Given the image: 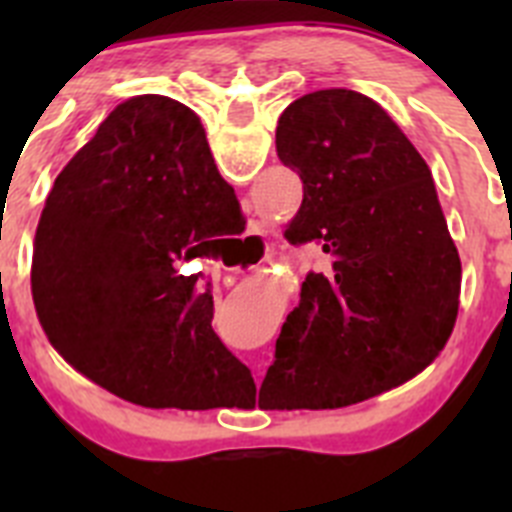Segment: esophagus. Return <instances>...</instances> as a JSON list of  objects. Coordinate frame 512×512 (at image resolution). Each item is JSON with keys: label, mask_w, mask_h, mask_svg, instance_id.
Instances as JSON below:
<instances>
[{"label": "esophagus", "mask_w": 512, "mask_h": 512, "mask_svg": "<svg viewBox=\"0 0 512 512\" xmlns=\"http://www.w3.org/2000/svg\"><path fill=\"white\" fill-rule=\"evenodd\" d=\"M246 246L253 248L256 253H261V259H264V253L269 251V241H266V225L264 223L253 220L251 228H248V235H246Z\"/></svg>", "instance_id": "obj_1"}]
</instances>
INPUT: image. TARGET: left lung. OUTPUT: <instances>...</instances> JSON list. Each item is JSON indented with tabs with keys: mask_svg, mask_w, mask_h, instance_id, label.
I'll list each match as a JSON object with an SVG mask.
<instances>
[{
	"mask_svg": "<svg viewBox=\"0 0 512 512\" xmlns=\"http://www.w3.org/2000/svg\"><path fill=\"white\" fill-rule=\"evenodd\" d=\"M277 153L302 179L289 243H323L266 372L259 408H346L431 364L459 312L461 261L428 164L382 104L354 89L295 99Z\"/></svg>",
	"mask_w": 512,
	"mask_h": 512,
	"instance_id": "left-lung-1",
	"label": "left lung"
}]
</instances>
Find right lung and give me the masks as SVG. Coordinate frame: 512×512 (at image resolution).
<instances>
[{
    "label": "right lung",
    "instance_id": "add662e5",
    "mask_svg": "<svg viewBox=\"0 0 512 512\" xmlns=\"http://www.w3.org/2000/svg\"><path fill=\"white\" fill-rule=\"evenodd\" d=\"M243 223L200 117L161 94L117 104L58 174L35 233L33 300L51 346L143 408H241L251 372L179 261Z\"/></svg>",
    "mask_w": 512,
    "mask_h": 512
}]
</instances>
